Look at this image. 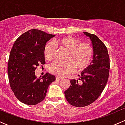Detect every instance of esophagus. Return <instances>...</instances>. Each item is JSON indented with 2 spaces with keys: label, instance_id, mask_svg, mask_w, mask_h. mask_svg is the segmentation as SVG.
<instances>
[{
  "label": "esophagus",
  "instance_id": "obj_1",
  "mask_svg": "<svg viewBox=\"0 0 125 125\" xmlns=\"http://www.w3.org/2000/svg\"><path fill=\"white\" fill-rule=\"evenodd\" d=\"M63 79L62 77H60V76H56V80H62Z\"/></svg>",
  "mask_w": 125,
  "mask_h": 125
}]
</instances>
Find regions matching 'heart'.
<instances>
[{
	"instance_id": "b5f03b06",
	"label": "heart",
	"mask_w": 125,
	"mask_h": 125,
	"mask_svg": "<svg viewBox=\"0 0 125 125\" xmlns=\"http://www.w3.org/2000/svg\"><path fill=\"white\" fill-rule=\"evenodd\" d=\"M54 45L68 50L65 62H55L51 64L50 70L57 75H66L75 68L81 71L86 68L93 60L94 50L87 42H81L80 39L72 36H65L54 41ZM44 56L48 61H51L55 56V48L52 43H48L44 48Z\"/></svg>"
}]
</instances>
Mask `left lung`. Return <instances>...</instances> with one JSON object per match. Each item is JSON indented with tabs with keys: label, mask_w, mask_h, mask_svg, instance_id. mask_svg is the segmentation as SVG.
Listing matches in <instances>:
<instances>
[{
	"label": "left lung",
	"mask_w": 125,
	"mask_h": 125,
	"mask_svg": "<svg viewBox=\"0 0 125 125\" xmlns=\"http://www.w3.org/2000/svg\"><path fill=\"white\" fill-rule=\"evenodd\" d=\"M93 45L94 54L90 65L79 75L78 80H71V86L65 91V98L71 105L86 106L98 99L108 82L109 57L104 44L95 35L83 32Z\"/></svg>",
	"instance_id": "obj_1"
}]
</instances>
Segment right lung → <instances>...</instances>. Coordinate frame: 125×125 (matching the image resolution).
<instances>
[{
    "label": "right lung",
    "instance_id": "obj_1",
    "mask_svg": "<svg viewBox=\"0 0 125 125\" xmlns=\"http://www.w3.org/2000/svg\"><path fill=\"white\" fill-rule=\"evenodd\" d=\"M54 35L32 29L15 41L9 57L8 74L11 89L19 101L35 105L44 100L49 85L55 80L48 73L37 79L35 70L45 63L44 48Z\"/></svg>",
    "mask_w": 125,
    "mask_h": 125
}]
</instances>
